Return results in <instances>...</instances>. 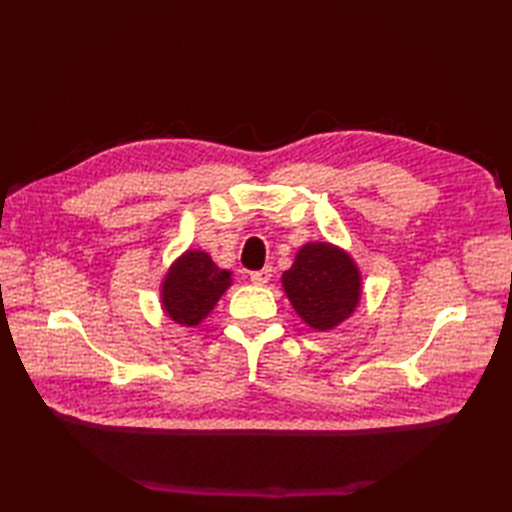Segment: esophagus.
Instances as JSON below:
<instances>
[{"mask_svg": "<svg viewBox=\"0 0 512 512\" xmlns=\"http://www.w3.org/2000/svg\"><path fill=\"white\" fill-rule=\"evenodd\" d=\"M270 277H273V268H262V270H255V273H250V281H253L255 286H266Z\"/></svg>", "mask_w": 512, "mask_h": 512, "instance_id": "34e87169", "label": "esophagus"}]
</instances>
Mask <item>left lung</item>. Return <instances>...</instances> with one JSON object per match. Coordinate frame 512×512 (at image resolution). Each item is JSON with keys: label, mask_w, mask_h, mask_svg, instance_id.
I'll list each match as a JSON object with an SVG mask.
<instances>
[{"label": "left lung", "mask_w": 512, "mask_h": 512, "mask_svg": "<svg viewBox=\"0 0 512 512\" xmlns=\"http://www.w3.org/2000/svg\"><path fill=\"white\" fill-rule=\"evenodd\" d=\"M281 286L301 321L317 332L334 330L361 303V270L347 250L330 242H308L281 275Z\"/></svg>", "instance_id": "8db88e82"}]
</instances>
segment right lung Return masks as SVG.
Wrapping results in <instances>:
<instances>
[{"mask_svg":"<svg viewBox=\"0 0 512 512\" xmlns=\"http://www.w3.org/2000/svg\"><path fill=\"white\" fill-rule=\"evenodd\" d=\"M231 284V270L217 266L204 250L189 248L162 277L160 306L173 323L195 328L209 317Z\"/></svg>","mask_w":512,"mask_h":512,"instance_id":"add662e5","label":"right lung"}]
</instances>
